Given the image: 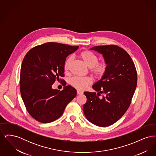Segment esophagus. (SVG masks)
I'll use <instances>...</instances> for the list:
<instances>
[{"label":"esophagus","instance_id":"obj_1","mask_svg":"<svg viewBox=\"0 0 156 156\" xmlns=\"http://www.w3.org/2000/svg\"><path fill=\"white\" fill-rule=\"evenodd\" d=\"M83 94V92L80 91V90H77V94H78V95H82V94Z\"/></svg>","mask_w":156,"mask_h":156}]
</instances>
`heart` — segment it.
<instances>
[{
	"label": "heart",
	"instance_id": "b5f03b06",
	"mask_svg": "<svg viewBox=\"0 0 156 156\" xmlns=\"http://www.w3.org/2000/svg\"><path fill=\"white\" fill-rule=\"evenodd\" d=\"M79 57L83 61L87 67H89V71L91 74L96 78H101L105 74L108 69V62L103 60L98 62V58L97 55L93 52L85 50L82 51ZM73 57H69L66 61L64 66V69L65 73H68L71 66L73 62ZM92 82V79L89 77H77L75 76L71 78L69 81V84L76 89L79 90H83L86 87L91 84Z\"/></svg>",
	"mask_w": 156,
	"mask_h": 156
}]
</instances>
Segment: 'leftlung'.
Returning a JSON list of instances; mask_svg holds the SVG:
<instances>
[{
  "label": "left lung",
  "instance_id": "8db88e82",
  "mask_svg": "<svg viewBox=\"0 0 156 156\" xmlns=\"http://www.w3.org/2000/svg\"><path fill=\"white\" fill-rule=\"evenodd\" d=\"M90 50L102 54L108 66L105 74L92 86L98 93L84 92L87 101L83 111L92 123L111 126L122 117L131 104L137 86V71L130 56L118 45H99ZM102 93L104 96L99 98Z\"/></svg>",
  "mask_w": 156,
  "mask_h": 156
}]
</instances>
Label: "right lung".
Masks as SVG:
<instances>
[{
    "label": "right lung",
    "instance_id": "add662e5",
    "mask_svg": "<svg viewBox=\"0 0 156 156\" xmlns=\"http://www.w3.org/2000/svg\"><path fill=\"white\" fill-rule=\"evenodd\" d=\"M78 46L48 42L31 48L23 60L20 76L21 96L29 113L41 123L58 119L66 107L76 95V90L60 77L64 76L67 56ZM65 88L59 91L52 88L55 80Z\"/></svg>",
    "mask_w": 156,
    "mask_h": 156
}]
</instances>
